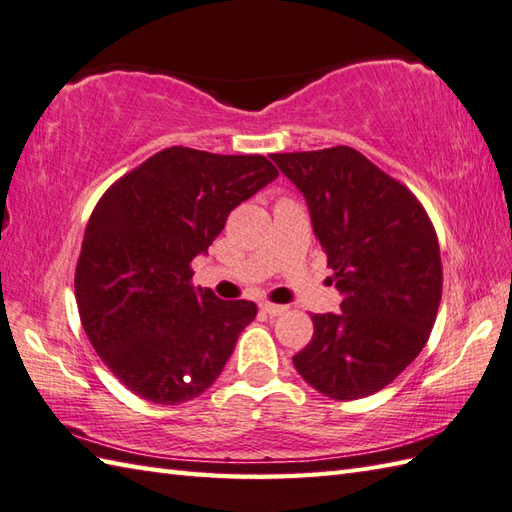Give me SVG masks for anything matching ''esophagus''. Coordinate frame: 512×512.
<instances>
[{"instance_id": "obj_1", "label": "esophagus", "mask_w": 512, "mask_h": 512, "mask_svg": "<svg viewBox=\"0 0 512 512\" xmlns=\"http://www.w3.org/2000/svg\"><path fill=\"white\" fill-rule=\"evenodd\" d=\"M260 309H263L265 314H269V316H280V314H285L287 307L274 305V302H260Z\"/></svg>"}]
</instances>
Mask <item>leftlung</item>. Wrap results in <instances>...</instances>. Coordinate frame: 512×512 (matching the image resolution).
<instances>
[{
    "instance_id": "obj_1",
    "label": "left lung",
    "mask_w": 512,
    "mask_h": 512,
    "mask_svg": "<svg viewBox=\"0 0 512 512\" xmlns=\"http://www.w3.org/2000/svg\"><path fill=\"white\" fill-rule=\"evenodd\" d=\"M305 194L311 225L342 294L340 314H314L296 371L333 400L391 384L424 349L442 300L440 243L409 187L347 145L271 154Z\"/></svg>"
}]
</instances>
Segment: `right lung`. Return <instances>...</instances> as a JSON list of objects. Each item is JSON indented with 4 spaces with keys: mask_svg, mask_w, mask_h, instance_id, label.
Returning a JSON list of instances; mask_svg holds the SVG:
<instances>
[{
    "mask_svg": "<svg viewBox=\"0 0 512 512\" xmlns=\"http://www.w3.org/2000/svg\"><path fill=\"white\" fill-rule=\"evenodd\" d=\"M276 176L263 154L174 145L99 198L75 271L79 318L103 364L139 398L181 404L221 375L258 307L196 291L190 265L229 212Z\"/></svg>",
    "mask_w": 512,
    "mask_h": 512,
    "instance_id": "1",
    "label": "right lung"
}]
</instances>
